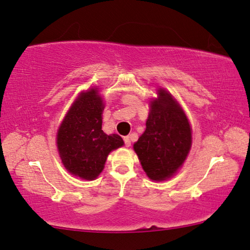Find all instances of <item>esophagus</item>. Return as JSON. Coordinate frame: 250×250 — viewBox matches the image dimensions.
Wrapping results in <instances>:
<instances>
[{
  "mask_svg": "<svg viewBox=\"0 0 250 250\" xmlns=\"http://www.w3.org/2000/svg\"><path fill=\"white\" fill-rule=\"evenodd\" d=\"M124 141H125V146H131V139H130V137H125V138H124Z\"/></svg>",
  "mask_w": 250,
  "mask_h": 250,
  "instance_id": "1",
  "label": "esophagus"
}]
</instances>
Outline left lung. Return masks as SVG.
<instances>
[{
	"label": "left lung",
	"mask_w": 250,
	"mask_h": 250,
	"mask_svg": "<svg viewBox=\"0 0 250 250\" xmlns=\"http://www.w3.org/2000/svg\"><path fill=\"white\" fill-rule=\"evenodd\" d=\"M151 101L146 130L133 145L150 179L165 180L181 167L191 146V129L179 104L164 90Z\"/></svg>",
	"instance_id": "8db88e82"
}]
</instances>
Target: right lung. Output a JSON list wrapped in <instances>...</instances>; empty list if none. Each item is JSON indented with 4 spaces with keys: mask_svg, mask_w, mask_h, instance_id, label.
I'll return each instance as SVG.
<instances>
[{
    "mask_svg": "<svg viewBox=\"0 0 250 250\" xmlns=\"http://www.w3.org/2000/svg\"><path fill=\"white\" fill-rule=\"evenodd\" d=\"M104 104L96 89L75 100L59 128L57 144L64 167L86 180L97 178L104 167L110 151L124 146L118 134L102 131Z\"/></svg>",
    "mask_w": 250,
    "mask_h": 250,
    "instance_id": "1",
    "label": "right lung"
}]
</instances>
